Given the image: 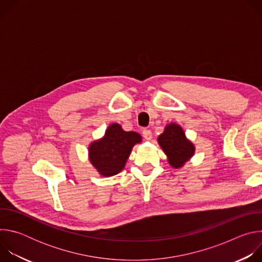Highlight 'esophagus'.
Returning <instances> with one entry per match:
<instances>
[{
    "label": "esophagus",
    "instance_id": "34e87169",
    "mask_svg": "<svg viewBox=\"0 0 262 262\" xmlns=\"http://www.w3.org/2000/svg\"><path fill=\"white\" fill-rule=\"evenodd\" d=\"M142 134H143V137L145 138V140H147V141L151 140V138H152V133H151V130H149V129H144Z\"/></svg>",
    "mask_w": 262,
    "mask_h": 262
}]
</instances>
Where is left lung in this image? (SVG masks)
<instances>
[{
  "label": "left lung",
  "mask_w": 262,
  "mask_h": 262,
  "mask_svg": "<svg viewBox=\"0 0 262 262\" xmlns=\"http://www.w3.org/2000/svg\"><path fill=\"white\" fill-rule=\"evenodd\" d=\"M158 142L168 158V163L175 169L183 167L195 154L194 144L185 137L181 126L173 122L166 125Z\"/></svg>",
  "instance_id": "obj_1"
}]
</instances>
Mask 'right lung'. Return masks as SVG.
<instances>
[{"instance_id":"1","label":"right lung","mask_w":262,"mask_h":262,"mask_svg":"<svg viewBox=\"0 0 262 262\" xmlns=\"http://www.w3.org/2000/svg\"><path fill=\"white\" fill-rule=\"evenodd\" d=\"M141 142L140 134L125 132L120 124L112 123L101 139L89 145V160L100 175H116L124 168L133 147Z\"/></svg>"}]
</instances>
